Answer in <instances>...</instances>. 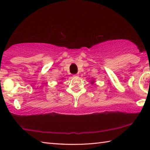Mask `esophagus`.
Returning a JSON list of instances; mask_svg holds the SVG:
<instances>
[{
	"label": "esophagus",
	"mask_w": 150,
	"mask_h": 150,
	"mask_svg": "<svg viewBox=\"0 0 150 150\" xmlns=\"http://www.w3.org/2000/svg\"><path fill=\"white\" fill-rule=\"evenodd\" d=\"M79 76V74L77 73V74H76V75H73V77H77Z\"/></svg>",
	"instance_id": "obj_1"
}]
</instances>
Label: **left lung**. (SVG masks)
<instances>
[{
	"label": "left lung",
	"mask_w": 150,
	"mask_h": 150,
	"mask_svg": "<svg viewBox=\"0 0 150 150\" xmlns=\"http://www.w3.org/2000/svg\"><path fill=\"white\" fill-rule=\"evenodd\" d=\"M95 80H91V84H94V83H95Z\"/></svg>",
	"instance_id": "obj_1"
}]
</instances>
